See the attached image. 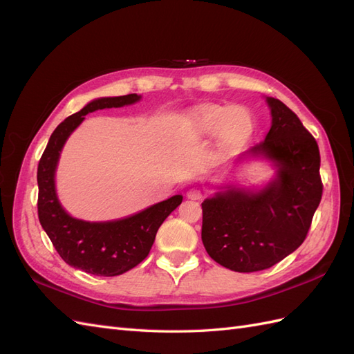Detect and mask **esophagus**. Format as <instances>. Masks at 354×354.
Returning <instances> with one entry per match:
<instances>
[{"mask_svg":"<svg viewBox=\"0 0 354 354\" xmlns=\"http://www.w3.org/2000/svg\"><path fill=\"white\" fill-rule=\"evenodd\" d=\"M202 196H203L202 190H201V189H198V187H192V189H189V190H187V198H189V199L198 201V199H201Z\"/></svg>","mask_w":354,"mask_h":354,"instance_id":"obj_1","label":"esophagus"}]
</instances>
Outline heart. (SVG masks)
I'll use <instances>...</instances> for the list:
<instances>
[{
    "instance_id": "b5f03b06",
    "label": "heart",
    "mask_w": 354,
    "mask_h": 354,
    "mask_svg": "<svg viewBox=\"0 0 354 354\" xmlns=\"http://www.w3.org/2000/svg\"><path fill=\"white\" fill-rule=\"evenodd\" d=\"M190 124L199 134H216L220 131L223 138L233 140L248 136L252 131L254 120L251 112L243 106L229 109L226 106L209 104L192 113Z\"/></svg>"
}]
</instances>
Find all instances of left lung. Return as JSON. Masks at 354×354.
Listing matches in <instances>:
<instances>
[{
  "label": "left lung",
  "instance_id": "8db88e82",
  "mask_svg": "<svg viewBox=\"0 0 354 354\" xmlns=\"http://www.w3.org/2000/svg\"><path fill=\"white\" fill-rule=\"evenodd\" d=\"M266 102L270 130L243 155L272 159L276 178L261 190L227 186L202 202V242L208 255L241 273L269 269L294 252L307 236L324 190L315 137L281 100Z\"/></svg>",
  "mask_w": 354,
  "mask_h": 354
}]
</instances>
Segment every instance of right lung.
Listing matches in <instances>:
<instances>
[{"mask_svg":"<svg viewBox=\"0 0 354 354\" xmlns=\"http://www.w3.org/2000/svg\"><path fill=\"white\" fill-rule=\"evenodd\" d=\"M138 100L140 95L127 94L90 102L57 125L39 159L37 173L39 223L63 261L85 273L118 276L142 263L152 248L159 226L183 201V196L176 195L134 216L100 223L73 218L60 205L55 174L68 137L87 113L106 108H122Z\"/></svg>","mask_w":354,"mask_h":354,"instance_id":"1","label":"right lung"}]
</instances>
